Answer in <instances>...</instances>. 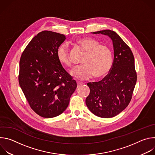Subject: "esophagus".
Masks as SVG:
<instances>
[{"mask_svg": "<svg viewBox=\"0 0 155 155\" xmlns=\"http://www.w3.org/2000/svg\"><path fill=\"white\" fill-rule=\"evenodd\" d=\"M77 86H80L81 85H83L84 83H82V82H79V81H77Z\"/></svg>", "mask_w": 155, "mask_h": 155, "instance_id": "esophagus-1", "label": "esophagus"}]
</instances>
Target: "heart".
<instances>
[{"instance_id": "heart-1", "label": "heart", "mask_w": 155, "mask_h": 155, "mask_svg": "<svg viewBox=\"0 0 155 155\" xmlns=\"http://www.w3.org/2000/svg\"><path fill=\"white\" fill-rule=\"evenodd\" d=\"M75 44L86 52L83 57L81 65L73 69L71 74L77 79L86 80L94 77L101 78L106 76L111 70L114 54L112 49L107 45L91 37H84L77 40ZM56 56L59 62L66 67H71V61L68 45L62 43L58 48Z\"/></svg>"}]
</instances>
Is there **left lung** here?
<instances>
[{
    "label": "left lung",
    "mask_w": 155,
    "mask_h": 155,
    "mask_svg": "<svg viewBox=\"0 0 155 155\" xmlns=\"http://www.w3.org/2000/svg\"><path fill=\"white\" fill-rule=\"evenodd\" d=\"M93 34L107 35L113 41L114 59L109 73L101 81L87 83L90 93L86 104L101 118L114 117L130 103L137 81L134 57L131 50L114 31L104 30Z\"/></svg>",
    "instance_id": "1"
}]
</instances>
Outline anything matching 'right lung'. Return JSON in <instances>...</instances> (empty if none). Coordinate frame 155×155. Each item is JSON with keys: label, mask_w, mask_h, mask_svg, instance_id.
<instances>
[{"label": "right lung", "mask_w": 155, "mask_h": 155, "mask_svg": "<svg viewBox=\"0 0 155 155\" xmlns=\"http://www.w3.org/2000/svg\"><path fill=\"white\" fill-rule=\"evenodd\" d=\"M65 39L63 34L41 31L28 43L20 58L19 85L33 111L43 118L61 115L77 86L56 56Z\"/></svg>", "instance_id": "obj_1"}]
</instances>
